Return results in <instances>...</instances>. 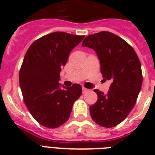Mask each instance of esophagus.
Wrapping results in <instances>:
<instances>
[{
	"label": "esophagus",
	"instance_id": "esophagus-1",
	"mask_svg": "<svg viewBox=\"0 0 155 155\" xmlns=\"http://www.w3.org/2000/svg\"><path fill=\"white\" fill-rule=\"evenodd\" d=\"M82 90H83V93H84V94L89 91V89H87V88H85V87H82Z\"/></svg>",
	"mask_w": 155,
	"mask_h": 155
}]
</instances>
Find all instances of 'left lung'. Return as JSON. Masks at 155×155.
Wrapping results in <instances>:
<instances>
[{"mask_svg":"<svg viewBox=\"0 0 155 155\" xmlns=\"http://www.w3.org/2000/svg\"><path fill=\"white\" fill-rule=\"evenodd\" d=\"M82 46L94 50L100 60L104 80L111 82L106 94L94 90L98 99L89 107L91 117L103 127L116 126L132 110L142 87L139 58L125 40L108 31L87 36Z\"/></svg>","mask_w":155,"mask_h":155,"instance_id":"1","label":"left lung"}]
</instances>
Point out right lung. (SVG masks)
Wrapping results in <instances>:
<instances>
[{
    "label": "right lung",
    "mask_w": 155,
    "mask_h": 155,
    "mask_svg": "<svg viewBox=\"0 0 155 155\" xmlns=\"http://www.w3.org/2000/svg\"><path fill=\"white\" fill-rule=\"evenodd\" d=\"M65 32H54L33 42L25 53L19 84L25 105L38 122L54 129L68 120L82 87L61 85L59 73L71 51L84 39Z\"/></svg>",
    "instance_id": "1"
}]
</instances>
